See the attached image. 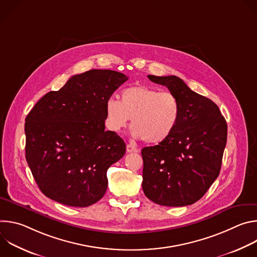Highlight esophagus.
Wrapping results in <instances>:
<instances>
[{
  "mask_svg": "<svg viewBox=\"0 0 257 257\" xmlns=\"http://www.w3.org/2000/svg\"><path fill=\"white\" fill-rule=\"evenodd\" d=\"M126 151H127V153H138L139 152V150L137 149V148H135L134 145H131V144H127V146H126Z\"/></svg>",
  "mask_w": 257,
  "mask_h": 257,
  "instance_id": "1",
  "label": "esophagus"
}]
</instances>
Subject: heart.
Instances as JSON below:
<instances>
[{
    "instance_id": "1",
    "label": "heart",
    "mask_w": 257,
    "mask_h": 257,
    "mask_svg": "<svg viewBox=\"0 0 257 257\" xmlns=\"http://www.w3.org/2000/svg\"><path fill=\"white\" fill-rule=\"evenodd\" d=\"M180 117L178 97L151 86L127 87L121 92V101L109 97L105 102V121L109 129L119 132L132 118L133 137L150 144L167 140L176 129Z\"/></svg>"
}]
</instances>
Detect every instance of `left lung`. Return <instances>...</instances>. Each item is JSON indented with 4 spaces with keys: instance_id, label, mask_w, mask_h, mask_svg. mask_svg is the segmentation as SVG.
I'll list each match as a JSON object with an SVG mask.
<instances>
[{
    "instance_id": "1",
    "label": "left lung",
    "mask_w": 257,
    "mask_h": 257,
    "mask_svg": "<svg viewBox=\"0 0 257 257\" xmlns=\"http://www.w3.org/2000/svg\"><path fill=\"white\" fill-rule=\"evenodd\" d=\"M181 104V117L164 142L141 151L142 189L152 201L185 206L199 200L217 178L227 143V123L218 106L177 76L148 75Z\"/></svg>"
}]
</instances>
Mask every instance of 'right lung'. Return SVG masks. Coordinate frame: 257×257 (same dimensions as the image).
Wrapping results in <instances>:
<instances>
[{"mask_svg":"<svg viewBox=\"0 0 257 257\" xmlns=\"http://www.w3.org/2000/svg\"><path fill=\"white\" fill-rule=\"evenodd\" d=\"M128 77L92 69L45 94L25 119V158L41 191L68 206L97 202L106 171L122 159L124 140L104 130L105 102Z\"/></svg>","mask_w":257,"mask_h":257,"instance_id":"right-lung-1","label":"right lung"}]
</instances>
